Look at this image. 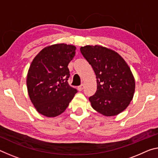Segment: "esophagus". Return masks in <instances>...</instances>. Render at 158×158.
I'll return each instance as SVG.
<instances>
[{"mask_svg":"<svg viewBox=\"0 0 158 158\" xmlns=\"http://www.w3.org/2000/svg\"><path fill=\"white\" fill-rule=\"evenodd\" d=\"M84 84H81V85H79V86H78V88H77V89H78V90H79V91H81V90H82L83 89H84Z\"/></svg>","mask_w":158,"mask_h":158,"instance_id":"1","label":"esophagus"}]
</instances>
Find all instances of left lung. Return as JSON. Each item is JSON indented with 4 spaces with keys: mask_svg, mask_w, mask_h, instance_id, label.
<instances>
[{
    "mask_svg": "<svg viewBox=\"0 0 158 158\" xmlns=\"http://www.w3.org/2000/svg\"><path fill=\"white\" fill-rule=\"evenodd\" d=\"M80 51L97 79V90L89 98L92 107L106 116L121 113L130 105L135 90L129 66L118 53L106 47L86 45Z\"/></svg>",
    "mask_w": 158,
    "mask_h": 158,
    "instance_id": "8db88e82",
    "label": "left lung"
}]
</instances>
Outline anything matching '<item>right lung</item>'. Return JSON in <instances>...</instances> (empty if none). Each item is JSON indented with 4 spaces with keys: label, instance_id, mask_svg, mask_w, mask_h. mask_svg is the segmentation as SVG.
<instances>
[{
    "label": "right lung",
    "instance_id": "obj_1",
    "mask_svg": "<svg viewBox=\"0 0 158 158\" xmlns=\"http://www.w3.org/2000/svg\"><path fill=\"white\" fill-rule=\"evenodd\" d=\"M75 50L73 45L53 44L44 48L32 61L26 84L29 97L40 114L47 117L61 114L77 93L68 82V66Z\"/></svg>",
    "mask_w": 158,
    "mask_h": 158
}]
</instances>
